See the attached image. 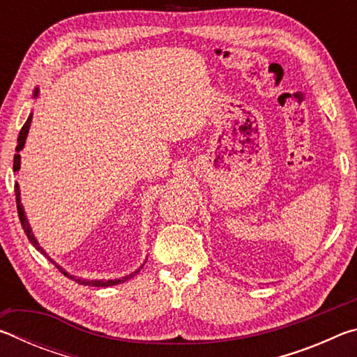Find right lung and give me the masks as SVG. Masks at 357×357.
<instances>
[{
    "label": "right lung",
    "mask_w": 357,
    "mask_h": 357,
    "mask_svg": "<svg viewBox=\"0 0 357 357\" xmlns=\"http://www.w3.org/2000/svg\"><path fill=\"white\" fill-rule=\"evenodd\" d=\"M36 94H38V91H36ZM31 118H33V114H29V118L26 119V123L23 124V128H22L20 134H19V140H17V142H19V144H17V151H20V149L23 148V144H25V138H26V135H28L29 124H31ZM19 168H20V154H15V155H14V172H19ZM14 190H15V200H17V211H19V219H20L23 231L26 233L28 239L31 241V244L36 247V249H38L40 253H44V250H42V247L38 244V241H36V238L33 236L31 228H29V225H28V220H26V217H25V211H23V206H22V203H20V189H19V183H15ZM44 255H45V253H44ZM55 266H56V268H58L59 271H63L61 266H58L56 263H55ZM138 271H140V269H138ZM138 271H135V273H132V274H129V275L123 277V279H116V280H83V279H78V277L69 275L68 273H64V271H63V273H64V275H68L69 279L75 280L77 283H80V285H89V287H112V285H118V283H123V282H126V280L132 279V277L138 274Z\"/></svg>",
    "instance_id": "1"
}]
</instances>
